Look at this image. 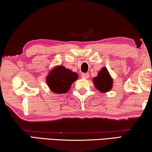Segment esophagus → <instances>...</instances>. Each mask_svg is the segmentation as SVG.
<instances>
[{"label":"esophagus","instance_id":"obj_1","mask_svg":"<svg viewBox=\"0 0 152 152\" xmlns=\"http://www.w3.org/2000/svg\"><path fill=\"white\" fill-rule=\"evenodd\" d=\"M81 76H82V77L84 79H88L89 77V75L88 73H82L81 74Z\"/></svg>","mask_w":152,"mask_h":152}]
</instances>
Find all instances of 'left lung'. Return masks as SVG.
Segmentation results:
<instances>
[{"label":"left lung","instance_id":"8db88e82","mask_svg":"<svg viewBox=\"0 0 152 152\" xmlns=\"http://www.w3.org/2000/svg\"><path fill=\"white\" fill-rule=\"evenodd\" d=\"M93 82L97 89L102 93L108 92L113 86V80L110 76L107 68H102L96 77L93 78Z\"/></svg>","mask_w":152,"mask_h":152}]
</instances>
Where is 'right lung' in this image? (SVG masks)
I'll use <instances>...</instances> for the list:
<instances>
[{"label":"right lung","instance_id":"1","mask_svg":"<svg viewBox=\"0 0 152 152\" xmlns=\"http://www.w3.org/2000/svg\"><path fill=\"white\" fill-rule=\"evenodd\" d=\"M78 75L63 66H57L49 72L47 84L53 93H65L69 90L72 83L77 80Z\"/></svg>","mask_w":152,"mask_h":152}]
</instances>
